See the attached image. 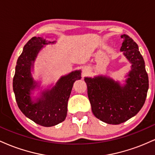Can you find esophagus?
Here are the masks:
<instances>
[{
  "mask_svg": "<svg viewBox=\"0 0 155 155\" xmlns=\"http://www.w3.org/2000/svg\"><path fill=\"white\" fill-rule=\"evenodd\" d=\"M88 73H89V68H84V69H83L84 75H86V74H87Z\"/></svg>",
  "mask_w": 155,
  "mask_h": 155,
  "instance_id": "esophagus-1",
  "label": "esophagus"
}]
</instances>
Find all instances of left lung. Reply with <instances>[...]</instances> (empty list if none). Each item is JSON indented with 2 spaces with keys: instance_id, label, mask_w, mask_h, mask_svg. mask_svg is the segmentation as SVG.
<instances>
[{
  "instance_id": "left-lung-1",
  "label": "left lung",
  "mask_w": 155,
  "mask_h": 155,
  "mask_svg": "<svg viewBox=\"0 0 155 155\" xmlns=\"http://www.w3.org/2000/svg\"><path fill=\"white\" fill-rule=\"evenodd\" d=\"M120 51L132 64L125 84L105 76L85 77L89 100L95 117L107 124H119L134 117L144 104L149 89L148 74L138 44L127 35Z\"/></svg>"
}]
</instances>
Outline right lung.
Listing matches in <instances>:
<instances>
[{
  "label": "right lung",
  "instance_id": "add662e5",
  "mask_svg": "<svg viewBox=\"0 0 155 155\" xmlns=\"http://www.w3.org/2000/svg\"><path fill=\"white\" fill-rule=\"evenodd\" d=\"M54 43L55 41H47L41 37H33L28 41L17 60L13 79V90L20 111L30 120L44 127H51L65 120L73 85L81 78V71L61 76L51 90H44L40 97L32 100L31 91L38 87L32 77L33 63L44 45Z\"/></svg>",
  "mask_w": 155,
  "mask_h": 155
}]
</instances>
